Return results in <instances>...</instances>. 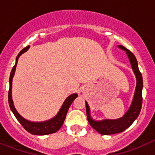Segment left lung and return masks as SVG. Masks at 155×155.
<instances>
[{
  "instance_id": "left-lung-1",
  "label": "left lung",
  "mask_w": 155,
  "mask_h": 155,
  "mask_svg": "<svg viewBox=\"0 0 155 155\" xmlns=\"http://www.w3.org/2000/svg\"><path fill=\"white\" fill-rule=\"evenodd\" d=\"M121 50H125L129 57L133 71L136 76L137 84L134 92V96L130 107L123 117L117 120H104L101 121H95L91 117L90 109L88 104H86V113H87V121L90 125L96 131L102 135H110V134H118L124 131L128 128L139 116L142 106V88H143V78L142 74L138 68L137 61L134 53H131L124 46H118Z\"/></svg>"
}]
</instances>
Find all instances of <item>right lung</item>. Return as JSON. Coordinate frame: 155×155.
<instances>
[{
	"mask_svg": "<svg viewBox=\"0 0 155 155\" xmlns=\"http://www.w3.org/2000/svg\"><path fill=\"white\" fill-rule=\"evenodd\" d=\"M28 49H29V46L25 47L23 50H21L20 51V53H18V55L16 57L15 64V66L12 68V72H11L10 74V78H9L10 87H9V91H8V103H9L11 110L12 111V113H14V115H15V116L16 119L18 120V121L24 127L25 130H26L28 133H30L31 134H34V135H47V134H53V133H56L57 130H59L61 129V127H62L64 120L66 118V115L68 113V109H69L71 103L74 102V100L78 97V94H76V93L75 94H72L66 98L64 104L61 106V109L59 111V113H57V116H54L51 120L44 122H31L23 118L22 116L18 113V111L16 110L15 107V105H14L13 103V100H12V79H13V77L15 75L16 66H17V63L18 61L19 57L22 53H24L25 52H26Z\"/></svg>",
	"mask_w": 155,
	"mask_h": 155,
	"instance_id": "right-lung-1",
	"label": "right lung"
}]
</instances>
